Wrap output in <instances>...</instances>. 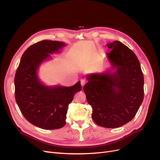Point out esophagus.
<instances>
[{
	"label": "esophagus",
	"mask_w": 160,
	"mask_h": 160,
	"mask_svg": "<svg viewBox=\"0 0 160 160\" xmlns=\"http://www.w3.org/2000/svg\"><path fill=\"white\" fill-rule=\"evenodd\" d=\"M80 82H81V86H82V88H83V87L85 86L86 82V80H81Z\"/></svg>",
	"instance_id": "esophagus-1"
}]
</instances>
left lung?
Returning a JSON list of instances; mask_svg holds the SVG:
<instances>
[{
  "mask_svg": "<svg viewBox=\"0 0 160 160\" xmlns=\"http://www.w3.org/2000/svg\"><path fill=\"white\" fill-rule=\"evenodd\" d=\"M106 54L110 67L87 75L83 87L91 106L92 119L100 127L118 128L135 117L144 97V78L139 61L127 46L114 41Z\"/></svg>",
  "mask_w": 160,
  "mask_h": 160,
  "instance_id": "8db88e82",
  "label": "left lung"
}]
</instances>
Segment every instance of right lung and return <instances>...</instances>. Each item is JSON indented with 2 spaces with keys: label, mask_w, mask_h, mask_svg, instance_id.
<instances>
[{
  "label": "right lung",
  "mask_w": 160,
  "mask_h": 160,
  "mask_svg": "<svg viewBox=\"0 0 160 160\" xmlns=\"http://www.w3.org/2000/svg\"><path fill=\"white\" fill-rule=\"evenodd\" d=\"M66 45L63 42L49 40L31 45L23 53L15 73L16 102L25 119L42 129L63 127L69 104L74 94L81 91L80 81L70 87L47 86L38 77L41 65Z\"/></svg>",
  "instance_id": "1"
}]
</instances>
